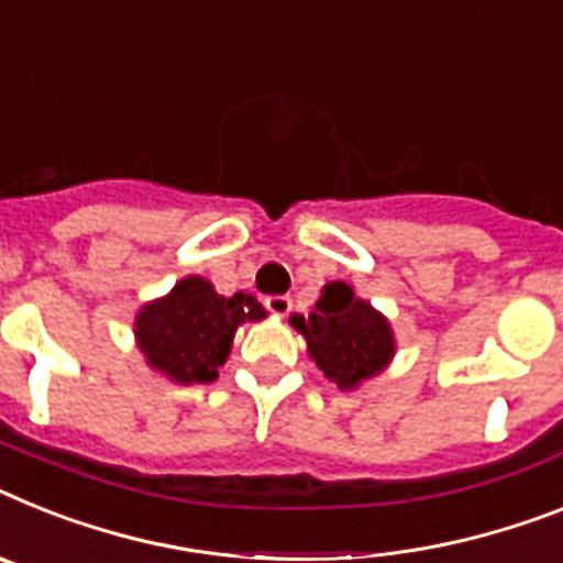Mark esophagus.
Instances as JSON below:
<instances>
[{"instance_id": "34e87169", "label": "esophagus", "mask_w": 563, "mask_h": 563, "mask_svg": "<svg viewBox=\"0 0 563 563\" xmlns=\"http://www.w3.org/2000/svg\"><path fill=\"white\" fill-rule=\"evenodd\" d=\"M266 309L272 311V314H277V318H286V314L291 311V297H286V295L266 297Z\"/></svg>"}]
</instances>
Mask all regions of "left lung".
I'll return each instance as SVG.
<instances>
[{
  "label": "left lung",
  "instance_id": "left-lung-1",
  "mask_svg": "<svg viewBox=\"0 0 563 563\" xmlns=\"http://www.w3.org/2000/svg\"><path fill=\"white\" fill-rule=\"evenodd\" d=\"M289 323L303 334L314 366L343 391L361 389L398 352L389 318L343 280L325 283L309 318L291 314Z\"/></svg>",
  "mask_w": 563,
  "mask_h": 563
}]
</instances>
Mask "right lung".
Segmentation results:
<instances>
[{
    "label": "right lung",
    "mask_w": 563,
    "mask_h": 563,
    "mask_svg": "<svg viewBox=\"0 0 563 563\" xmlns=\"http://www.w3.org/2000/svg\"><path fill=\"white\" fill-rule=\"evenodd\" d=\"M268 311L257 297L217 295L206 277L188 274L168 295L140 306L134 318L136 349L145 366L172 384H211L229 361L234 334L243 323H257Z\"/></svg>",
    "instance_id": "1"
}]
</instances>
